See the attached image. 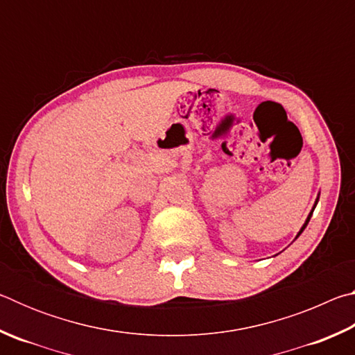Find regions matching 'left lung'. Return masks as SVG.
Wrapping results in <instances>:
<instances>
[{
	"instance_id": "1",
	"label": "left lung",
	"mask_w": 355,
	"mask_h": 355,
	"mask_svg": "<svg viewBox=\"0 0 355 355\" xmlns=\"http://www.w3.org/2000/svg\"><path fill=\"white\" fill-rule=\"evenodd\" d=\"M318 200H320V197H318V199H316V202H315V207H316V203H318ZM315 207H313V209H315ZM313 209H311V211H310V214H309V218H307V220H305V224L302 225V228H300V232L297 233V236H296V238H299V235H300V233H302V232H304V228H305V227H307V224H309V220H310V218H311V214H313Z\"/></svg>"
}]
</instances>
